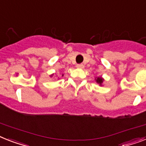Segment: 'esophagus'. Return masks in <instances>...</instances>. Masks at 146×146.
Returning <instances> with one entry per match:
<instances>
[{"label": "esophagus", "mask_w": 146, "mask_h": 146, "mask_svg": "<svg viewBox=\"0 0 146 146\" xmlns=\"http://www.w3.org/2000/svg\"><path fill=\"white\" fill-rule=\"evenodd\" d=\"M76 67L77 68H79V69H82L84 67V65L82 64H79L76 65Z\"/></svg>", "instance_id": "34e87169"}]
</instances>
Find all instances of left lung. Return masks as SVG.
Segmentation results:
<instances>
[{
  "label": "left lung",
  "instance_id": "left-lung-1",
  "mask_svg": "<svg viewBox=\"0 0 146 146\" xmlns=\"http://www.w3.org/2000/svg\"><path fill=\"white\" fill-rule=\"evenodd\" d=\"M95 80L100 85H102V83H103L104 81V79H103V78H101V77H98L97 79H95Z\"/></svg>",
  "mask_w": 146,
  "mask_h": 146
}]
</instances>
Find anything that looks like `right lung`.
I'll use <instances>...</instances> for the list:
<instances>
[{"label": "right lung", "mask_w": 146, "mask_h": 146, "mask_svg": "<svg viewBox=\"0 0 146 146\" xmlns=\"http://www.w3.org/2000/svg\"><path fill=\"white\" fill-rule=\"evenodd\" d=\"M53 76V74H52V75H51V76ZM64 76V75H62V76Z\"/></svg>", "instance_id": "right-lung-1"}]
</instances>
